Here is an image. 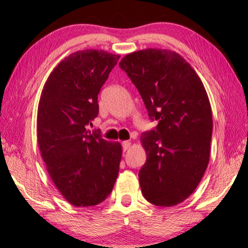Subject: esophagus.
<instances>
[{
  "label": "esophagus",
  "mask_w": 248,
  "mask_h": 248,
  "mask_svg": "<svg viewBox=\"0 0 248 248\" xmlns=\"http://www.w3.org/2000/svg\"><path fill=\"white\" fill-rule=\"evenodd\" d=\"M130 145H131V142L130 141H124L123 142V150L124 151H127L129 148H130Z\"/></svg>",
  "instance_id": "esophagus-1"
}]
</instances>
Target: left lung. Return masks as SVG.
Segmentation results:
<instances>
[{"label":"left lung","mask_w":248,"mask_h":248,"mask_svg":"<svg viewBox=\"0 0 248 248\" xmlns=\"http://www.w3.org/2000/svg\"><path fill=\"white\" fill-rule=\"evenodd\" d=\"M119 66L139 91L153 130L142 133L146 162L139 171L144 198L158 207L186 200L207 170L212 137L211 106L198 74L171 50L144 49Z\"/></svg>","instance_id":"8db88e82"}]
</instances>
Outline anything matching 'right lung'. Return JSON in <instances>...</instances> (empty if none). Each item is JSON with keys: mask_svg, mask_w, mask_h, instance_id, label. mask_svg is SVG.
Masks as SVG:
<instances>
[{"mask_svg": "<svg viewBox=\"0 0 248 248\" xmlns=\"http://www.w3.org/2000/svg\"><path fill=\"white\" fill-rule=\"evenodd\" d=\"M120 56L104 50L77 51L50 73L37 114V140L47 170L61 195L75 207L107 198L117 177L121 145L92 133L98 93Z\"/></svg>", "mask_w": 248, "mask_h": 248, "instance_id": "obj_1", "label": "right lung"}]
</instances>
